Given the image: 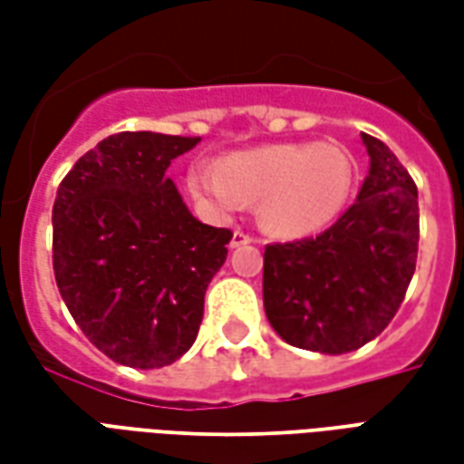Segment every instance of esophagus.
Listing matches in <instances>:
<instances>
[{
	"instance_id": "obj_1",
	"label": "esophagus",
	"mask_w": 464,
	"mask_h": 464,
	"mask_svg": "<svg viewBox=\"0 0 464 464\" xmlns=\"http://www.w3.org/2000/svg\"><path fill=\"white\" fill-rule=\"evenodd\" d=\"M253 243V236L243 231H233V238H231V248H241V246H248Z\"/></svg>"
}]
</instances>
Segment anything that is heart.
<instances>
[{
	"mask_svg": "<svg viewBox=\"0 0 464 464\" xmlns=\"http://www.w3.org/2000/svg\"><path fill=\"white\" fill-rule=\"evenodd\" d=\"M355 161L335 143H273L231 153L221 163L196 161L188 171L193 196L218 213L261 201V223L283 238L328 228L345 208Z\"/></svg>",
	"mask_w": 464,
	"mask_h": 464,
	"instance_id": "heart-1",
	"label": "heart"
}]
</instances>
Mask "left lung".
<instances>
[{"label": "left lung", "instance_id": "1", "mask_svg": "<svg viewBox=\"0 0 464 464\" xmlns=\"http://www.w3.org/2000/svg\"><path fill=\"white\" fill-rule=\"evenodd\" d=\"M370 171L358 201L315 238L263 253V305L295 348L343 355L388 328L418 261V188L385 143L360 133Z\"/></svg>", "mask_w": 464, "mask_h": 464}]
</instances>
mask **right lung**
I'll list each match as a JSON object with an SVG mask.
<instances>
[{
  "label": "right lung",
  "mask_w": 464,
  "mask_h": 464,
  "mask_svg": "<svg viewBox=\"0 0 464 464\" xmlns=\"http://www.w3.org/2000/svg\"><path fill=\"white\" fill-rule=\"evenodd\" d=\"M198 136L121 131L56 191L54 276L76 325L114 362L163 368L191 348L233 233L193 218L166 169Z\"/></svg>",
  "instance_id": "1"
}]
</instances>
